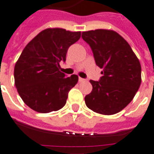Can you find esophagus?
<instances>
[{
	"label": "esophagus",
	"mask_w": 154,
	"mask_h": 154,
	"mask_svg": "<svg viewBox=\"0 0 154 154\" xmlns=\"http://www.w3.org/2000/svg\"><path fill=\"white\" fill-rule=\"evenodd\" d=\"M78 81H79V82H82L85 81V79H84V78H82V77H79V78H78Z\"/></svg>",
	"instance_id": "esophagus-1"
}]
</instances>
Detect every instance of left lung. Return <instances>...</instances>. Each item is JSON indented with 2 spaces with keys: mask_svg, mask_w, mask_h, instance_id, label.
Wrapping results in <instances>:
<instances>
[{
  "mask_svg": "<svg viewBox=\"0 0 154 154\" xmlns=\"http://www.w3.org/2000/svg\"><path fill=\"white\" fill-rule=\"evenodd\" d=\"M82 37L91 46L96 65L103 68L100 80L90 81L93 88L85 97L86 106L100 114L120 112L140 88V61L127 42L114 31H87Z\"/></svg>",
  "mask_w": 154,
  "mask_h": 154,
  "instance_id": "8db88e82",
  "label": "left lung"
}]
</instances>
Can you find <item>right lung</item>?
Returning a JSON list of instances; mask_svg holds the SVG:
<instances>
[{"mask_svg":"<svg viewBox=\"0 0 154 154\" xmlns=\"http://www.w3.org/2000/svg\"><path fill=\"white\" fill-rule=\"evenodd\" d=\"M81 37V32L47 28L25 46L14 66V83L27 105L42 113L57 111L65 105L69 91L78 77L60 72L69 46Z\"/></svg>","mask_w":154,"mask_h":154,"instance_id":"right-lung-1","label":"right lung"}]
</instances>
